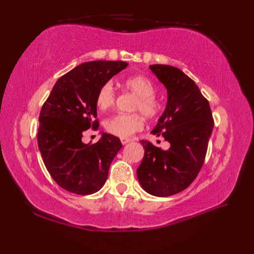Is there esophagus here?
Listing matches in <instances>:
<instances>
[{
	"mask_svg": "<svg viewBox=\"0 0 254 254\" xmlns=\"http://www.w3.org/2000/svg\"><path fill=\"white\" fill-rule=\"evenodd\" d=\"M131 141L132 140L131 139H128V137H122V139H121V142H122L123 145H126L127 143H130Z\"/></svg>",
	"mask_w": 254,
	"mask_h": 254,
	"instance_id": "34e87169",
	"label": "esophagus"
}]
</instances>
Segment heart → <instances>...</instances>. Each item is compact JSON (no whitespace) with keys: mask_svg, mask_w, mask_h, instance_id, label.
<instances>
[{"mask_svg":"<svg viewBox=\"0 0 254 254\" xmlns=\"http://www.w3.org/2000/svg\"><path fill=\"white\" fill-rule=\"evenodd\" d=\"M123 87L136 96L132 110L140 111L145 118L155 119L162 111V103L155 96L156 84L145 75H134L122 81ZM115 91L110 81L104 83L96 95V106L101 111L109 110L115 103ZM109 133L120 137H128L143 128V120L137 113L115 114L105 121Z\"/></svg>","mask_w":254,"mask_h":254,"instance_id":"1","label":"heart"}]
</instances>
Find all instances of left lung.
<instances>
[{
	"label": "left lung",
	"instance_id": "obj_1",
	"mask_svg": "<svg viewBox=\"0 0 254 254\" xmlns=\"http://www.w3.org/2000/svg\"><path fill=\"white\" fill-rule=\"evenodd\" d=\"M167 90V104L151 133L170 142L167 150L148 141L136 176L150 195L167 197L186 190L200 172L214 127L209 102L180 68L149 65Z\"/></svg>",
	"mask_w": 254,
	"mask_h": 254
}]
</instances>
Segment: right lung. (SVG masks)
I'll return each instance as SVG.
<instances>
[{
	"mask_svg": "<svg viewBox=\"0 0 254 254\" xmlns=\"http://www.w3.org/2000/svg\"><path fill=\"white\" fill-rule=\"evenodd\" d=\"M128 65L124 61L84 63L57 80L42 106L38 146L52 178L64 190L90 195L101 190L122 148L118 136L103 132L95 144H84L82 132L98 128L96 95L104 83Z\"/></svg>",
	"mask_w": 254,
	"mask_h": 254,
	"instance_id": "add662e5",
	"label": "right lung"
}]
</instances>
